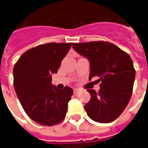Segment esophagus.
<instances>
[{"label": "esophagus", "mask_w": 148, "mask_h": 148, "mask_svg": "<svg viewBox=\"0 0 148 148\" xmlns=\"http://www.w3.org/2000/svg\"><path fill=\"white\" fill-rule=\"evenodd\" d=\"M78 91H79V90H78V89H77V88L74 89V94H77Z\"/></svg>", "instance_id": "esophagus-1"}]
</instances>
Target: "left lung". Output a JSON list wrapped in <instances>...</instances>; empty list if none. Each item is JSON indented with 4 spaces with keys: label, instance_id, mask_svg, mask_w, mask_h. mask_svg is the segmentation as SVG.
I'll use <instances>...</instances> for the list:
<instances>
[{
    "label": "left lung",
    "instance_id": "1",
    "mask_svg": "<svg viewBox=\"0 0 148 148\" xmlns=\"http://www.w3.org/2000/svg\"><path fill=\"white\" fill-rule=\"evenodd\" d=\"M74 49L90 62L89 79L101 82L100 90H87L90 100L84 108L92 120L107 123L115 120L127 106L135 82V71L131 57L106 42L74 43Z\"/></svg>",
    "mask_w": 148,
    "mask_h": 148
}]
</instances>
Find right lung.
I'll return each mask as SVG.
<instances>
[{"mask_svg":"<svg viewBox=\"0 0 148 148\" xmlns=\"http://www.w3.org/2000/svg\"><path fill=\"white\" fill-rule=\"evenodd\" d=\"M73 43H47L27 50L13 68V85L24 110L43 126L59 123L66 117L73 89L52 84L61 62Z\"/></svg>","mask_w":148,"mask_h":148,"instance_id":"add662e5","label":"right lung"}]
</instances>
